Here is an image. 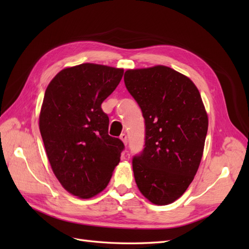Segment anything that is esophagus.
I'll list each match as a JSON object with an SVG mask.
<instances>
[{"mask_svg": "<svg viewBox=\"0 0 249 249\" xmlns=\"http://www.w3.org/2000/svg\"><path fill=\"white\" fill-rule=\"evenodd\" d=\"M120 139L123 140V142H124V145H126V144H127V136H126L125 134H122V135H120Z\"/></svg>", "mask_w": 249, "mask_h": 249, "instance_id": "obj_1", "label": "esophagus"}]
</instances>
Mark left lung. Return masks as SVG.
<instances>
[{"mask_svg": "<svg viewBox=\"0 0 249 249\" xmlns=\"http://www.w3.org/2000/svg\"><path fill=\"white\" fill-rule=\"evenodd\" d=\"M127 91L144 117L145 143L133 158L140 192L158 206L182 196L196 175L208 132V115L194 83L170 67L124 72Z\"/></svg>", "mask_w": 249, "mask_h": 249, "instance_id": "1", "label": "left lung"}]
</instances>
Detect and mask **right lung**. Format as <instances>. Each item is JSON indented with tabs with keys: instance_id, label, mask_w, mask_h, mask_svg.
Segmentation results:
<instances>
[{
	"instance_id": "add662e5",
	"label": "right lung",
	"mask_w": 249,
	"mask_h": 249,
	"mask_svg": "<svg viewBox=\"0 0 249 249\" xmlns=\"http://www.w3.org/2000/svg\"><path fill=\"white\" fill-rule=\"evenodd\" d=\"M124 70L83 63L67 67L44 93L39 130L53 172L66 191L80 198L102 192L124 148L108 135L101 105L114 91Z\"/></svg>"
}]
</instances>
